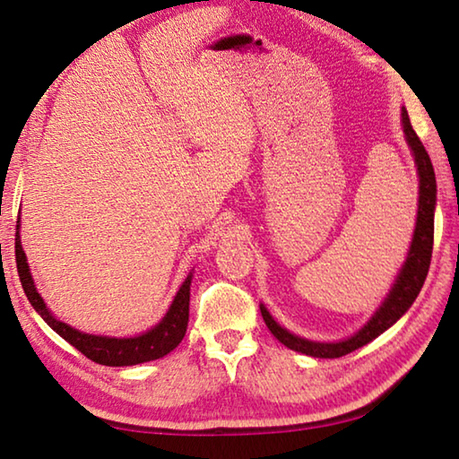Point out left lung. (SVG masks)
<instances>
[{
    "mask_svg": "<svg viewBox=\"0 0 459 459\" xmlns=\"http://www.w3.org/2000/svg\"><path fill=\"white\" fill-rule=\"evenodd\" d=\"M403 131H405L407 142L411 145V150H413L419 172L417 224L405 265H403L397 281H394L391 293H388V298L385 299V304L378 307V312L370 317V322L364 325L362 330H359L354 336L344 342H332V344H328V342H309L306 338L293 336V333L283 330L281 325L269 316L265 306H261V316L271 333H273L283 346L291 348L295 352L314 356V359H340V356H344L348 352H354L356 348L368 344L370 340L380 336L386 328H391V325L413 306L415 298L419 291H421L427 271H429L433 251V211L437 186H435V172L429 155H427L421 139L417 137L413 126H411L405 108H403Z\"/></svg>",
    "mask_w": 459,
    "mask_h": 459,
    "instance_id": "left-lung-1",
    "label": "left lung"
}]
</instances>
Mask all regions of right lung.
<instances>
[{"mask_svg":"<svg viewBox=\"0 0 459 459\" xmlns=\"http://www.w3.org/2000/svg\"><path fill=\"white\" fill-rule=\"evenodd\" d=\"M20 222V221H18ZM20 224H15V265H18V275L22 287H24L26 298L30 304L34 306L42 320L50 325V328L65 338L68 344H73L76 351L82 352L87 359L97 364H105V367H131V364H142L150 360H158L168 352L180 344L186 328H188V316H190V283L192 275L186 277L180 291L169 306L168 314L164 316L155 328L142 333L135 338H107V336H91V333H82L79 330L71 328L65 322H58L48 307H46L40 293L36 291L32 275H30L26 253L20 243Z\"/></svg>","mask_w":459,"mask_h":459,"instance_id":"add662e5","label":"right lung"}]
</instances>
